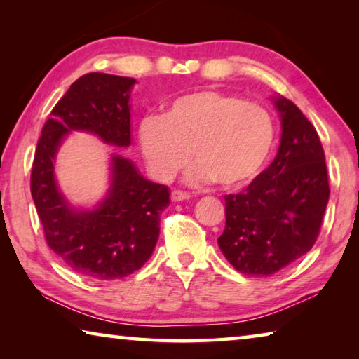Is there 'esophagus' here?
Listing matches in <instances>:
<instances>
[{
  "mask_svg": "<svg viewBox=\"0 0 359 359\" xmlns=\"http://www.w3.org/2000/svg\"><path fill=\"white\" fill-rule=\"evenodd\" d=\"M171 199L174 203H179V201H185V199H190V194L187 191H180V190H174L171 193Z\"/></svg>",
  "mask_w": 359,
  "mask_h": 359,
  "instance_id": "34e87169",
  "label": "esophagus"
}]
</instances>
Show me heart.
Listing matches in <instances>:
<instances>
[{"instance_id":"1","label":"heart","mask_w":359,"mask_h":359,"mask_svg":"<svg viewBox=\"0 0 359 359\" xmlns=\"http://www.w3.org/2000/svg\"><path fill=\"white\" fill-rule=\"evenodd\" d=\"M139 147L158 180H171L190 158L194 184L215 180L233 190L263 171L276 144L274 118L266 107L217 90H199L168 101L161 115H145Z\"/></svg>"}]
</instances>
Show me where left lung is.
<instances>
[{"label":"left lung","instance_id":"8db88e82","mask_svg":"<svg viewBox=\"0 0 359 359\" xmlns=\"http://www.w3.org/2000/svg\"><path fill=\"white\" fill-rule=\"evenodd\" d=\"M271 100L282 125L278 151L244 191L224 196L226 226L217 239L228 263L252 277L274 276L311 250L330 199L317 131L290 100Z\"/></svg>","mask_w":359,"mask_h":359}]
</instances>
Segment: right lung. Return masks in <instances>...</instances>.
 <instances>
[{
  "mask_svg": "<svg viewBox=\"0 0 359 359\" xmlns=\"http://www.w3.org/2000/svg\"><path fill=\"white\" fill-rule=\"evenodd\" d=\"M136 79L104 72L79 77L53 107L36 147L32 196L48 247L92 280H115L142 267L160 236L169 205L166 185L145 179L133 160L109 156V185L93 205H74L55 174L57 155L72 133H90L107 145H131V90Z\"/></svg>",
  "mask_w": 359,
  "mask_h": 359,
  "instance_id": "add662e5",
  "label": "right lung"
}]
</instances>
